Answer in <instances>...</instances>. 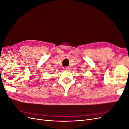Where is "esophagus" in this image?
<instances>
[{"instance_id":"obj_1","label":"esophagus","mask_w":129,"mask_h":129,"mask_svg":"<svg viewBox=\"0 0 129 129\" xmlns=\"http://www.w3.org/2000/svg\"><path fill=\"white\" fill-rule=\"evenodd\" d=\"M63 69H64V70H66V71H67V70L69 69V67H64V68H63Z\"/></svg>"}]
</instances>
